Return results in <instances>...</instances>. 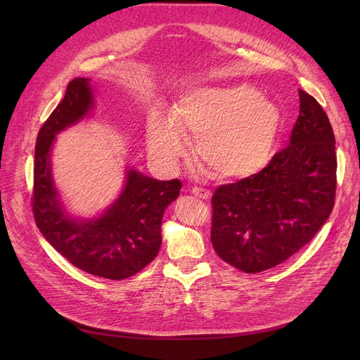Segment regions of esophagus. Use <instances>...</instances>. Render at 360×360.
<instances>
[{
  "label": "esophagus",
  "mask_w": 360,
  "mask_h": 360,
  "mask_svg": "<svg viewBox=\"0 0 360 360\" xmlns=\"http://www.w3.org/2000/svg\"><path fill=\"white\" fill-rule=\"evenodd\" d=\"M192 193L195 195V197L201 198V200H209V198L212 197V192H210V191L202 189V188H197V186H195V188L192 189Z\"/></svg>",
  "instance_id": "1"
}]
</instances>
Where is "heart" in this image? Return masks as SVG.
<instances>
[{"label":"heart","mask_w":360,"mask_h":360,"mask_svg":"<svg viewBox=\"0 0 360 360\" xmlns=\"http://www.w3.org/2000/svg\"><path fill=\"white\" fill-rule=\"evenodd\" d=\"M281 126L278 106L249 85L201 86L184 93L171 120L153 112L147 122L150 153L172 167L186 139L204 165L222 179L254 176L270 159Z\"/></svg>","instance_id":"obj_1"}]
</instances>
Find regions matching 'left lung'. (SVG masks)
I'll return each mask as SVG.
<instances>
[{
  "mask_svg": "<svg viewBox=\"0 0 360 360\" xmlns=\"http://www.w3.org/2000/svg\"><path fill=\"white\" fill-rule=\"evenodd\" d=\"M300 112L288 147L259 172L216 188L212 245L225 263L258 274L309 243L335 205V135L328 114L299 90Z\"/></svg>",
  "mask_w": 360,
  "mask_h": 360,
  "instance_id": "left-lung-1",
  "label": "left lung"
}]
</instances>
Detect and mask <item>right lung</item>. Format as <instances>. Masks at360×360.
<instances>
[{
	"mask_svg": "<svg viewBox=\"0 0 360 360\" xmlns=\"http://www.w3.org/2000/svg\"><path fill=\"white\" fill-rule=\"evenodd\" d=\"M89 79L75 78L66 94L39 130L34 151L31 209L46 240L86 274L126 279L153 261L162 245L160 225L167 207L179 197L181 183L159 181L130 169L120 198L101 217L76 222L64 213L53 188L49 150L60 130L81 120L91 108Z\"/></svg>",
	"mask_w": 360,
	"mask_h": 360,
	"instance_id": "obj_1",
	"label": "right lung"
}]
</instances>
